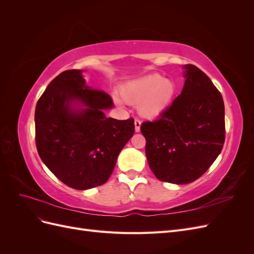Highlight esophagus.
<instances>
[{
  "label": "esophagus",
  "instance_id": "obj_1",
  "mask_svg": "<svg viewBox=\"0 0 254 254\" xmlns=\"http://www.w3.org/2000/svg\"><path fill=\"white\" fill-rule=\"evenodd\" d=\"M140 128H141V121L139 119H135L134 120V129H135V132H139L140 131Z\"/></svg>",
  "mask_w": 254,
  "mask_h": 254
}]
</instances>
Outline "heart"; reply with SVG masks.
Segmentation results:
<instances>
[{
	"mask_svg": "<svg viewBox=\"0 0 254 254\" xmlns=\"http://www.w3.org/2000/svg\"><path fill=\"white\" fill-rule=\"evenodd\" d=\"M176 92V83L161 74H151L128 81L121 89L123 98L137 106L139 113L147 119L157 118L171 106ZM115 99L119 104L122 103L119 97Z\"/></svg>",
	"mask_w": 254,
	"mask_h": 254,
	"instance_id": "b5f03b06",
	"label": "heart"
}]
</instances>
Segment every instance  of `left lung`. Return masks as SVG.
<instances>
[{
	"label": "left lung",
	"instance_id": "left-lung-1",
	"mask_svg": "<svg viewBox=\"0 0 254 254\" xmlns=\"http://www.w3.org/2000/svg\"><path fill=\"white\" fill-rule=\"evenodd\" d=\"M184 68L181 94L159 119L141 125L150 170L160 181L176 184L201 177L218 157L226 137L220 92L196 65Z\"/></svg>",
	"mask_w": 254,
	"mask_h": 254
}]
</instances>
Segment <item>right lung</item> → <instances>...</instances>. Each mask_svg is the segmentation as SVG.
I'll list each match as a JSON object with an SVG mask.
<instances>
[{
	"mask_svg": "<svg viewBox=\"0 0 254 254\" xmlns=\"http://www.w3.org/2000/svg\"><path fill=\"white\" fill-rule=\"evenodd\" d=\"M81 70H67L54 78L40 96L35 111L37 150L57 178L75 190L106 183L119 153L134 132V120L106 118L113 106L103 90L86 86ZM86 108L77 113L70 105Z\"/></svg>",
	"mask_w": 254,
	"mask_h": 254,
	"instance_id": "obj_1",
	"label": "right lung"
}]
</instances>
